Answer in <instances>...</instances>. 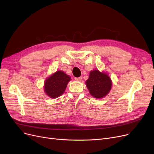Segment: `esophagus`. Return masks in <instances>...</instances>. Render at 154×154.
<instances>
[{
    "label": "esophagus",
    "mask_w": 154,
    "mask_h": 154,
    "mask_svg": "<svg viewBox=\"0 0 154 154\" xmlns=\"http://www.w3.org/2000/svg\"><path fill=\"white\" fill-rule=\"evenodd\" d=\"M74 79H75V80H76V81H78V82H81V81H82V77L75 78Z\"/></svg>",
    "instance_id": "esophagus-1"
}]
</instances>
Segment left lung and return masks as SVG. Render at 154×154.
Returning <instances> with one entry per match:
<instances>
[{"mask_svg":"<svg viewBox=\"0 0 154 154\" xmlns=\"http://www.w3.org/2000/svg\"><path fill=\"white\" fill-rule=\"evenodd\" d=\"M86 85L91 94L96 98H101L109 92L112 82L110 77L98 70L91 71Z\"/></svg>","mask_w":154,"mask_h":154,"instance_id":"obj_1","label":"left lung"}]
</instances>
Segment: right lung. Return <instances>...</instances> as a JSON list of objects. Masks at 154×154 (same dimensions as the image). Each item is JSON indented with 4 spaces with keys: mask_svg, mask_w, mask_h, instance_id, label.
<instances>
[{
    "mask_svg": "<svg viewBox=\"0 0 154 154\" xmlns=\"http://www.w3.org/2000/svg\"><path fill=\"white\" fill-rule=\"evenodd\" d=\"M71 78L63 71H58L46 79L44 91L50 97L56 98L61 96L67 87Z\"/></svg>",
    "mask_w": 154,
    "mask_h": 154,
    "instance_id": "1",
    "label": "right lung"
}]
</instances>
